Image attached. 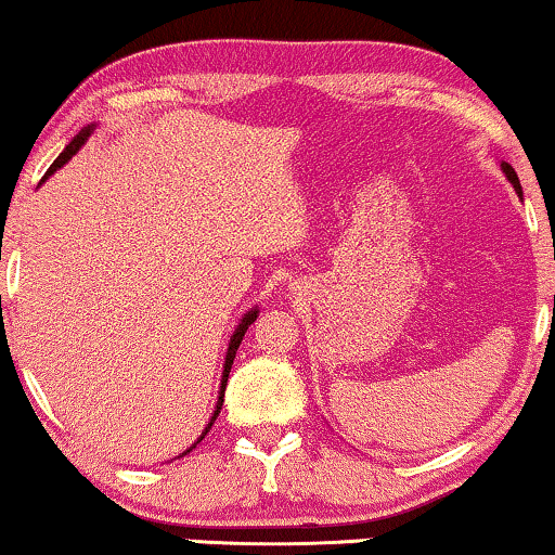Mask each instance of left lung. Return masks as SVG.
<instances>
[{
	"mask_svg": "<svg viewBox=\"0 0 555 555\" xmlns=\"http://www.w3.org/2000/svg\"><path fill=\"white\" fill-rule=\"evenodd\" d=\"M501 171L506 173V179L511 181V184H514V189H516V194H518V198H524V189H520V181H518V173L514 171V167H511L508 162H501Z\"/></svg>",
	"mask_w": 555,
	"mask_h": 555,
	"instance_id": "8db88e82",
	"label": "left lung"
}]
</instances>
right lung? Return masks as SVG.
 <instances>
[{"label":"right lung","instance_id":"add662e5","mask_svg":"<svg viewBox=\"0 0 555 555\" xmlns=\"http://www.w3.org/2000/svg\"><path fill=\"white\" fill-rule=\"evenodd\" d=\"M94 127H96V124H87V127H85V129H81V131H79V134H77V137H74V139H72V142L64 146V152H62L60 156H56V159H54V164H52V167H49V171L44 173V177H41V184H44V181H47L49 177H52V173H54V171H60V169L64 167V164H66V162H69V159H72V156H74V154H77L81 146H85V142H87V139L94 134ZM256 317H259V309H256V306H254V309H249V311H246V313H244V317H242V321H238V326L234 328V334H231V338H229V349H227V359H224V371H221V384H219V396H217V406H214V413H211L209 424H206V426H204V431H202V436H198V438H196V441H194L192 446H189V449H186L184 453H179V456H177V459H181V456H186V453H189V451H192V449H196V443H202V438H204L206 434H209V428H211V424H214V421H217V416H219V413H221V403H224V391H227V382H229V371H231V363H234V357H236V349H238V344H242V338H244V334H246V328H249V326L254 324V321H256Z\"/></svg>","mask_w":555,"mask_h":555}]
</instances>
